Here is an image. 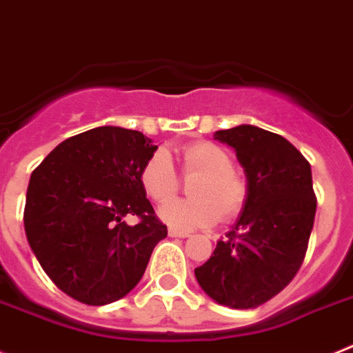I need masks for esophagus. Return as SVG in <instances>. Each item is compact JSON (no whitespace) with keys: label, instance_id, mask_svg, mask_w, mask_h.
<instances>
[{"label":"esophagus","instance_id":"1","mask_svg":"<svg viewBox=\"0 0 353 353\" xmlns=\"http://www.w3.org/2000/svg\"><path fill=\"white\" fill-rule=\"evenodd\" d=\"M168 236H172V238H188L190 232L181 231V229H176V228H168Z\"/></svg>","mask_w":353,"mask_h":353}]
</instances>
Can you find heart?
<instances>
[{"instance_id": "b5f03b06", "label": "heart", "mask_w": 353, "mask_h": 353, "mask_svg": "<svg viewBox=\"0 0 353 353\" xmlns=\"http://www.w3.org/2000/svg\"><path fill=\"white\" fill-rule=\"evenodd\" d=\"M231 152L211 142H195L183 149V170L197 176L190 183V199H174L161 204L159 219L172 228L197 229L213 225L220 219H232L240 213L247 197L243 179L232 170ZM142 188L152 201H167L176 194L179 179L172 158L158 149L147 159L140 172Z\"/></svg>"}]
</instances>
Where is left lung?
I'll use <instances>...</instances> for the list:
<instances>
[{"mask_svg":"<svg viewBox=\"0 0 353 353\" xmlns=\"http://www.w3.org/2000/svg\"><path fill=\"white\" fill-rule=\"evenodd\" d=\"M213 139L234 149L247 197L195 279L216 304L254 309L281 293L304 261L316 213L311 165L284 137L257 125L216 131Z\"/></svg>","mask_w":353,"mask_h":353,"instance_id":"left-lung-1","label":"left lung"}]
</instances>
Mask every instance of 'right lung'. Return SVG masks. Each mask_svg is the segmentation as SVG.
Listing matches in <instances>:
<instances>
[{"instance_id": "obj_1", "label": "right lung", "mask_w": 353, "mask_h": 353, "mask_svg": "<svg viewBox=\"0 0 353 353\" xmlns=\"http://www.w3.org/2000/svg\"><path fill=\"white\" fill-rule=\"evenodd\" d=\"M156 149L140 131L101 125L63 140L33 170L26 238L49 279L72 299L104 305L125 296L167 236L140 183ZM125 214L141 222L125 224Z\"/></svg>"}]
</instances>
